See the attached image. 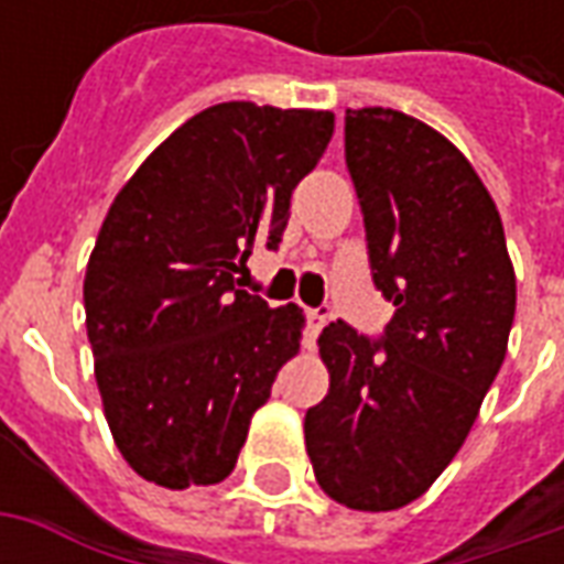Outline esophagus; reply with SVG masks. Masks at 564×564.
<instances>
[{"instance_id":"obj_1","label":"esophagus","mask_w":564,"mask_h":564,"mask_svg":"<svg viewBox=\"0 0 564 564\" xmlns=\"http://www.w3.org/2000/svg\"><path fill=\"white\" fill-rule=\"evenodd\" d=\"M305 317H307V329H305V344L307 347H314L317 341L319 329L326 326V311H314V307H305Z\"/></svg>"}]
</instances>
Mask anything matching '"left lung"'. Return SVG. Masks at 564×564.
Returning a JSON list of instances; mask_svg holds the SVG:
<instances>
[{
	"mask_svg": "<svg viewBox=\"0 0 564 564\" xmlns=\"http://www.w3.org/2000/svg\"><path fill=\"white\" fill-rule=\"evenodd\" d=\"M344 150L395 317L383 341L341 319L323 329L329 392L305 414V447L332 501L380 513L423 496L465 444L508 354L517 274L496 202L437 129L347 108Z\"/></svg>",
	"mask_w": 564,
	"mask_h": 564,
	"instance_id": "left-lung-1",
	"label": "left lung"
}]
</instances>
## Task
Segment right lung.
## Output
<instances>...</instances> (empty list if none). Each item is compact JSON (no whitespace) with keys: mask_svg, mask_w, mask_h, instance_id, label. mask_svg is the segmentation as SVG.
<instances>
[{"mask_svg":"<svg viewBox=\"0 0 564 564\" xmlns=\"http://www.w3.org/2000/svg\"><path fill=\"white\" fill-rule=\"evenodd\" d=\"M335 115L210 105L141 162L84 274L102 411L129 468L165 489L232 474L250 420L299 354L305 314L238 290L253 241L278 247L295 184Z\"/></svg>","mask_w":564,"mask_h":564,"instance_id":"add662e5","label":"right lung"}]
</instances>
